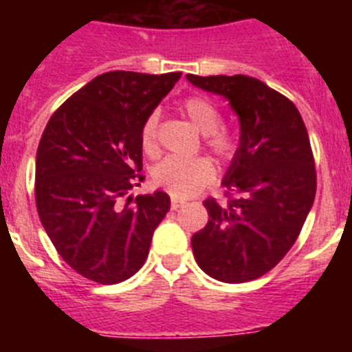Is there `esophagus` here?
I'll list each match as a JSON object with an SVG mask.
<instances>
[{
  "mask_svg": "<svg viewBox=\"0 0 352 352\" xmlns=\"http://www.w3.org/2000/svg\"><path fill=\"white\" fill-rule=\"evenodd\" d=\"M183 204H185V201H182V199H173V201H170V208H173V210H178Z\"/></svg>",
  "mask_w": 352,
  "mask_h": 352,
  "instance_id": "34e87169",
  "label": "esophagus"
}]
</instances>
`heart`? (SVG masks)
<instances>
[{"label": "heart", "mask_w": 352, "mask_h": 352, "mask_svg": "<svg viewBox=\"0 0 352 352\" xmlns=\"http://www.w3.org/2000/svg\"><path fill=\"white\" fill-rule=\"evenodd\" d=\"M183 111L203 133H206V146L211 153L222 162H231L239 148V139L234 132L223 129L220 109L206 96H188L183 102ZM141 148L146 155L158 153V114L151 113L141 125L139 132ZM214 178V167L208 158L167 157L151 170V179L157 186L169 192L176 199H186L197 194Z\"/></svg>", "instance_id": "1"}]
</instances>
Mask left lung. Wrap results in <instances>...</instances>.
Here are the masks:
<instances>
[{"label":"left lung","instance_id":"left-lung-1","mask_svg":"<svg viewBox=\"0 0 352 352\" xmlns=\"http://www.w3.org/2000/svg\"><path fill=\"white\" fill-rule=\"evenodd\" d=\"M186 79L226 96L241 138L223 178L226 204L204 201L210 220L192 236L204 273L227 284L256 280L284 259L298 239L317 188L309 132L296 105L247 76Z\"/></svg>","mask_w":352,"mask_h":352}]
</instances>
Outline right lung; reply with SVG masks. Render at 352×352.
<instances>
[{
    "instance_id": "obj_1",
    "label": "right lung",
    "mask_w": 352,
    "mask_h": 352,
    "mask_svg": "<svg viewBox=\"0 0 352 352\" xmlns=\"http://www.w3.org/2000/svg\"><path fill=\"white\" fill-rule=\"evenodd\" d=\"M182 72H105L56 109L36 149L40 222L65 263L96 284H120L141 270L162 219L166 192L121 197L141 185L142 121Z\"/></svg>"
}]
</instances>
